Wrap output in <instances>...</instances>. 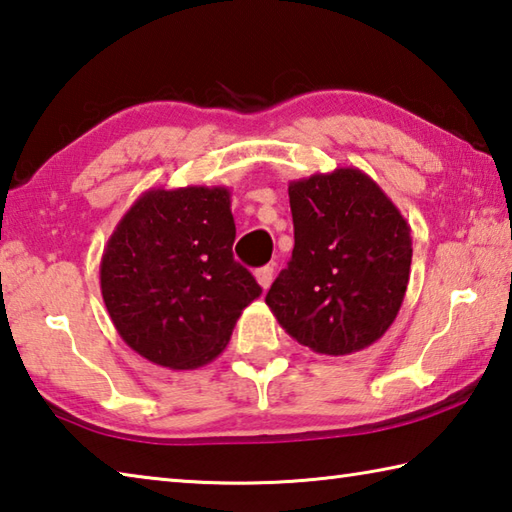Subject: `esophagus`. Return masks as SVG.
Masks as SVG:
<instances>
[{"label": "esophagus", "instance_id": "1", "mask_svg": "<svg viewBox=\"0 0 512 512\" xmlns=\"http://www.w3.org/2000/svg\"><path fill=\"white\" fill-rule=\"evenodd\" d=\"M255 277H257V282L262 284V288H268V286L273 284L275 268H273V266H262V268H257V271H255Z\"/></svg>", "mask_w": 512, "mask_h": 512}]
</instances>
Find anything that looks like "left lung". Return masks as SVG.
<instances>
[{
	"label": "left lung",
	"mask_w": 512,
	"mask_h": 512,
	"mask_svg": "<svg viewBox=\"0 0 512 512\" xmlns=\"http://www.w3.org/2000/svg\"><path fill=\"white\" fill-rule=\"evenodd\" d=\"M293 257L266 295L280 327L322 356H349L392 327L410 282L401 210L358 167L288 183Z\"/></svg>",
	"instance_id": "left-lung-1"
}]
</instances>
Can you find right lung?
I'll list each match as a JSON object with an SVG mask.
<instances>
[{
  "mask_svg": "<svg viewBox=\"0 0 512 512\" xmlns=\"http://www.w3.org/2000/svg\"><path fill=\"white\" fill-rule=\"evenodd\" d=\"M224 185L150 188L111 232L100 291L118 336L167 369H199L226 349L241 311L262 295L232 257Z\"/></svg>",
  "mask_w": 512,
  "mask_h": 512,
  "instance_id": "obj_1",
  "label": "right lung"
}]
</instances>
